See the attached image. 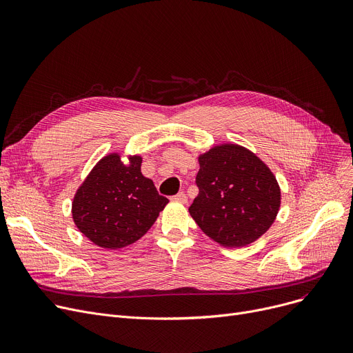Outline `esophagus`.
<instances>
[{
    "mask_svg": "<svg viewBox=\"0 0 353 353\" xmlns=\"http://www.w3.org/2000/svg\"><path fill=\"white\" fill-rule=\"evenodd\" d=\"M170 200H172V201H177V203H181V205H184V203H188V196L184 194L183 192H180V193L174 194Z\"/></svg>",
    "mask_w": 353,
    "mask_h": 353,
    "instance_id": "1",
    "label": "esophagus"
}]
</instances>
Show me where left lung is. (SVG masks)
<instances>
[{
    "instance_id": "8db88e82",
    "label": "left lung",
    "mask_w": 353,
    "mask_h": 353,
    "mask_svg": "<svg viewBox=\"0 0 353 353\" xmlns=\"http://www.w3.org/2000/svg\"><path fill=\"white\" fill-rule=\"evenodd\" d=\"M199 194L189 213L203 233L225 248L263 236L281 209V188L268 164L249 148L216 144L199 154Z\"/></svg>"
}]
</instances>
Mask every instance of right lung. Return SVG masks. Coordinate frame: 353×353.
<instances>
[{
    "label": "right lung",
    "instance_id": "1",
    "mask_svg": "<svg viewBox=\"0 0 353 353\" xmlns=\"http://www.w3.org/2000/svg\"><path fill=\"white\" fill-rule=\"evenodd\" d=\"M108 153L97 161L72 199L77 229L96 246L116 250L132 245L153 226L169 199L141 173L143 157Z\"/></svg>",
    "mask_w": 353,
    "mask_h": 353
}]
</instances>
